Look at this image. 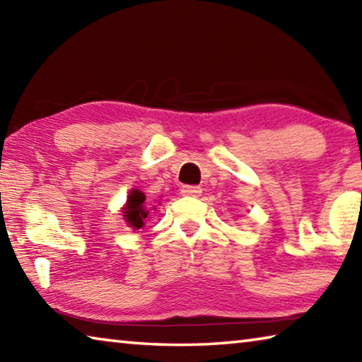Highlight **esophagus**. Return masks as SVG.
<instances>
[{
    "label": "esophagus",
    "mask_w": 362,
    "mask_h": 362,
    "mask_svg": "<svg viewBox=\"0 0 362 362\" xmlns=\"http://www.w3.org/2000/svg\"><path fill=\"white\" fill-rule=\"evenodd\" d=\"M180 192H182L183 196H193V198H196V196L201 194V187H196V185H183Z\"/></svg>",
    "instance_id": "1"
}]
</instances>
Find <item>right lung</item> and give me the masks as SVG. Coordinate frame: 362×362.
<instances>
[{
	"mask_svg": "<svg viewBox=\"0 0 362 362\" xmlns=\"http://www.w3.org/2000/svg\"><path fill=\"white\" fill-rule=\"evenodd\" d=\"M122 212H124L127 225L132 226L134 230L142 228L146 217H148V209L145 207V194L140 193L139 189H134L127 198V204Z\"/></svg>",
	"mask_w": 362,
	"mask_h": 362,
	"instance_id": "1",
	"label": "right lung"
}]
</instances>
